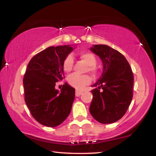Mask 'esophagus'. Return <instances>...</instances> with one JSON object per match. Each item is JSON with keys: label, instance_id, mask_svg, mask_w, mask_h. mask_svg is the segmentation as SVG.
Here are the masks:
<instances>
[{"label": "esophagus", "instance_id": "obj_1", "mask_svg": "<svg viewBox=\"0 0 156 156\" xmlns=\"http://www.w3.org/2000/svg\"><path fill=\"white\" fill-rule=\"evenodd\" d=\"M82 94V91L76 90V93H75V95H76V97H80V96Z\"/></svg>", "mask_w": 156, "mask_h": 156}]
</instances>
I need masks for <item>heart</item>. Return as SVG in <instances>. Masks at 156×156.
<instances>
[{"label":"heart","mask_w":156,"mask_h":156,"mask_svg":"<svg viewBox=\"0 0 156 156\" xmlns=\"http://www.w3.org/2000/svg\"><path fill=\"white\" fill-rule=\"evenodd\" d=\"M80 57L89 65L88 70L92 74L97 72V58L93 53L89 52H82L80 54ZM74 66V59L72 55H67L64 59L63 69L66 72L72 71ZM91 79L90 76L87 74L81 75L78 74H73L68 77V83L70 86L74 87L76 89H82L85 86L89 84L91 82Z\"/></svg>","instance_id":"1"}]
</instances>
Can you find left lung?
<instances>
[{
	"label": "left lung",
	"mask_w": 156,
	"mask_h": 156,
	"mask_svg": "<svg viewBox=\"0 0 156 156\" xmlns=\"http://www.w3.org/2000/svg\"><path fill=\"white\" fill-rule=\"evenodd\" d=\"M90 50L103 62V73L93 85L89 112L101 123H112L126 114L133 98V74L123 55L106 44H95Z\"/></svg>",
	"instance_id": "8db88e82"
}]
</instances>
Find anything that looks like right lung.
<instances>
[{
  "label": "right lung",
  "instance_id": "right-lung-1",
  "mask_svg": "<svg viewBox=\"0 0 156 156\" xmlns=\"http://www.w3.org/2000/svg\"><path fill=\"white\" fill-rule=\"evenodd\" d=\"M72 50L69 45L49 47L27 66L23 77L25 104L33 118L45 126H57L71 112L75 89L65 83L59 91L55 83L65 78L63 62Z\"/></svg>",
  "mask_w": 156,
  "mask_h": 156
}]
</instances>
